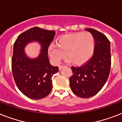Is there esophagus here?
<instances>
[{
    "mask_svg": "<svg viewBox=\"0 0 122 122\" xmlns=\"http://www.w3.org/2000/svg\"><path fill=\"white\" fill-rule=\"evenodd\" d=\"M64 66H63V65H61V66H59V70H61V69L63 68Z\"/></svg>",
    "mask_w": 122,
    "mask_h": 122,
    "instance_id": "34e87169",
    "label": "esophagus"
}]
</instances>
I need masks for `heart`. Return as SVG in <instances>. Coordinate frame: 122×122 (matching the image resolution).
I'll list each match as a JSON object with an SVG mask.
<instances>
[{
	"instance_id": "heart-1",
	"label": "heart",
	"mask_w": 122,
	"mask_h": 122,
	"mask_svg": "<svg viewBox=\"0 0 122 122\" xmlns=\"http://www.w3.org/2000/svg\"><path fill=\"white\" fill-rule=\"evenodd\" d=\"M95 48L94 37L91 33H78L60 37L57 45L51 44L48 54L52 63L59 65L66 57L76 65L87 63L92 56Z\"/></svg>"
}]
</instances>
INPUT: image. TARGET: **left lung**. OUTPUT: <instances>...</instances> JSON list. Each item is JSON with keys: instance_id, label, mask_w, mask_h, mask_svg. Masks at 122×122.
<instances>
[{"instance_id": "left-lung-1", "label": "left lung", "mask_w": 122, "mask_h": 122, "mask_svg": "<svg viewBox=\"0 0 122 122\" xmlns=\"http://www.w3.org/2000/svg\"><path fill=\"white\" fill-rule=\"evenodd\" d=\"M94 36V55L85 65L72 66V76L70 78L71 89L75 94L89 98L101 90L108 80L111 68L110 42L102 33L92 28H87Z\"/></svg>"}]
</instances>
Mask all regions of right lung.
I'll list each match as a JSON object with an SVG mask.
<instances>
[{"mask_svg": "<svg viewBox=\"0 0 122 122\" xmlns=\"http://www.w3.org/2000/svg\"><path fill=\"white\" fill-rule=\"evenodd\" d=\"M54 31L33 27L20 34L15 41L12 57V71L14 81L21 92L28 97L41 99L52 90V77L58 71V67L49 63L48 48L53 41ZM39 42L41 53L35 58H30L24 48L28 43Z\"/></svg>", "mask_w": 122, "mask_h": 122, "instance_id": "add662e5", "label": "right lung"}]
</instances>
